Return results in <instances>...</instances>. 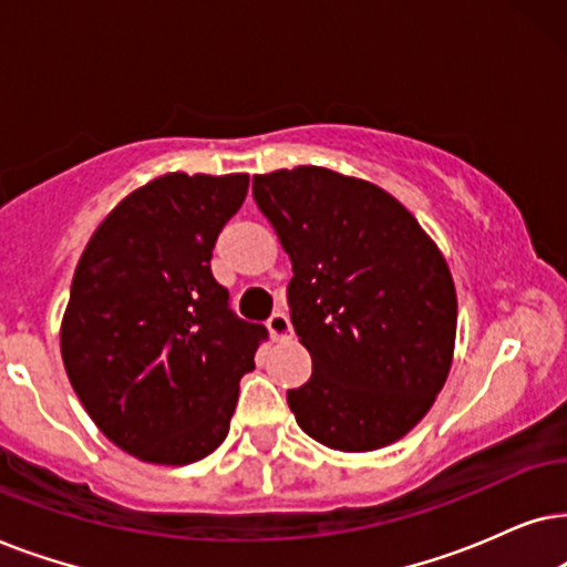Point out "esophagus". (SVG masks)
<instances>
[{"mask_svg":"<svg viewBox=\"0 0 567 567\" xmlns=\"http://www.w3.org/2000/svg\"><path fill=\"white\" fill-rule=\"evenodd\" d=\"M267 327H269V334L275 337V339H288V337L292 334L290 319H288V316H285L282 311L271 313L269 321H267Z\"/></svg>","mask_w":567,"mask_h":567,"instance_id":"esophagus-1","label":"esophagus"}]
</instances>
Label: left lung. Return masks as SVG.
Wrapping results in <instances>:
<instances>
[{"label": "left lung", "instance_id": "8db88e82", "mask_svg": "<svg viewBox=\"0 0 567 567\" xmlns=\"http://www.w3.org/2000/svg\"><path fill=\"white\" fill-rule=\"evenodd\" d=\"M292 261L290 319L313 373L288 391L313 441L362 454L404 437L449 379L456 288L441 248L371 181L298 165L254 176Z\"/></svg>", "mask_w": 567, "mask_h": 567}]
</instances>
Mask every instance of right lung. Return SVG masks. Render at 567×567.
<instances>
[{"label":"right lung","mask_w":567,"mask_h":567,"mask_svg":"<svg viewBox=\"0 0 567 567\" xmlns=\"http://www.w3.org/2000/svg\"><path fill=\"white\" fill-rule=\"evenodd\" d=\"M248 173H165L118 202L74 269L62 360L101 433L140 462L181 466L220 446L261 323L213 277L215 240Z\"/></svg>","instance_id":"add662e5"}]
</instances>
